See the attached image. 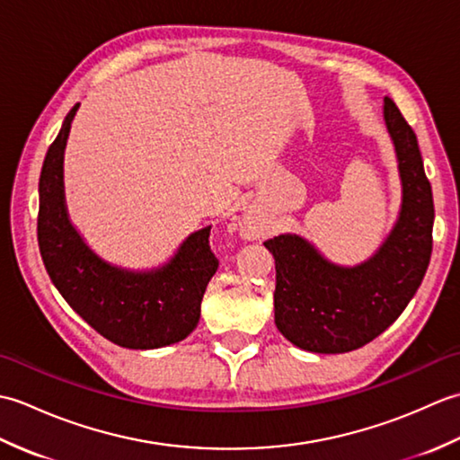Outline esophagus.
Masks as SVG:
<instances>
[{
  "label": "esophagus",
  "instance_id": "1",
  "mask_svg": "<svg viewBox=\"0 0 460 460\" xmlns=\"http://www.w3.org/2000/svg\"><path fill=\"white\" fill-rule=\"evenodd\" d=\"M249 227H251V221H249V217H245V219H243V223H241V229L247 231Z\"/></svg>",
  "mask_w": 460,
  "mask_h": 460
}]
</instances>
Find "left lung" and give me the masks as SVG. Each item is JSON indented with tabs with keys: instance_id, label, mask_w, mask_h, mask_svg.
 Listing matches in <instances>:
<instances>
[{
	"instance_id": "left-lung-1",
	"label": "left lung",
	"mask_w": 460,
	"mask_h": 460,
	"mask_svg": "<svg viewBox=\"0 0 460 460\" xmlns=\"http://www.w3.org/2000/svg\"><path fill=\"white\" fill-rule=\"evenodd\" d=\"M392 136L402 209L376 255L356 267L328 261L305 237L285 233L265 241L275 257V324L292 344L314 354L358 349L387 330L413 298L433 251V191L417 136L392 99L384 101Z\"/></svg>"
}]
</instances>
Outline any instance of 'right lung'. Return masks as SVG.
<instances>
[{
	"label": "right lung",
	"instance_id": "obj_1",
	"mask_svg": "<svg viewBox=\"0 0 460 460\" xmlns=\"http://www.w3.org/2000/svg\"><path fill=\"white\" fill-rule=\"evenodd\" d=\"M76 111L79 104L65 116L39 178L37 239L49 277L68 306L114 344L154 349L181 341L198 326L203 292L219 267L209 247L211 227L191 233L152 270H126L96 255L65 205L63 155Z\"/></svg>",
	"mask_w": 460,
	"mask_h": 460
}]
</instances>
